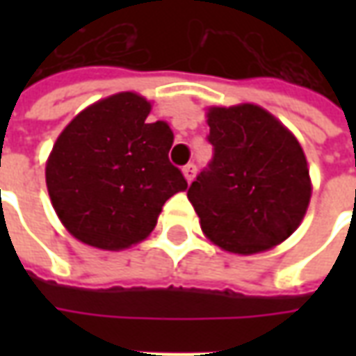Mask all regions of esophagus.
I'll return each mask as SVG.
<instances>
[{
    "mask_svg": "<svg viewBox=\"0 0 356 356\" xmlns=\"http://www.w3.org/2000/svg\"><path fill=\"white\" fill-rule=\"evenodd\" d=\"M196 175V165L194 163H186L185 168H183V177L186 179V183H191Z\"/></svg>",
    "mask_w": 356,
    "mask_h": 356,
    "instance_id": "esophagus-1",
    "label": "esophagus"
}]
</instances>
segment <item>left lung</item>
I'll list each match as a JSON object with an SVG mask.
<instances>
[{"instance_id":"8db88e82","label":"left lung","mask_w":356,"mask_h":356,"mask_svg":"<svg viewBox=\"0 0 356 356\" xmlns=\"http://www.w3.org/2000/svg\"><path fill=\"white\" fill-rule=\"evenodd\" d=\"M213 160L188 188L202 232L225 252L252 255L290 238L313 183L296 135L254 102L209 106Z\"/></svg>"}]
</instances>
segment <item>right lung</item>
Instances as JSON below:
<instances>
[{"instance_id":"obj_1","label":"right lung","mask_w":356,"mask_h":356,"mask_svg":"<svg viewBox=\"0 0 356 356\" xmlns=\"http://www.w3.org/2000/svg\"><path fill=\"white\" fill-rule=\"evenodd\" d=\"M152 102L122 91L89 104L60 131L45 163L55 213L74 238L120 252L154 231L162 206L186 191L168 160L173 133L148 124Z\"/></svg>"}]
</instances>
